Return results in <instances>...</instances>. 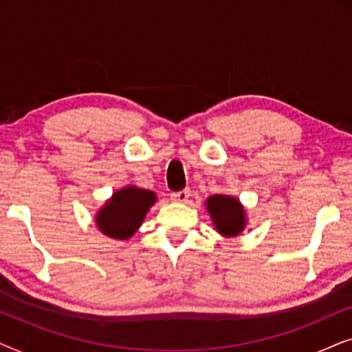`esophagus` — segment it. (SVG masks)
Listing matches in <instances>:
<instances>
[{
	"mask_svg": "<svg viewBox=\"0 0 352 352\" xmlns=\"http://www.w3.org/2000/svg\"><path fill=\"white\" fill-rule=\"evenodd\" d=\"M189 197H190V190L184 189L181 192H175V194H171V200L176 201V204H187Z\"/></svg>",
	"mask_w": 352,
	"mask_h": 352,
	"instance_id": "34e87169",
	"label": "esophagus"
}]
</instances>
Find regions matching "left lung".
Instances as JSON below:
<instances>
[{"label":"left lung","instance_id":"left-lung-1","mask_svg":"<svg viewBox=\"0 0 352 352\" xmlns=\"http://www.w3.org/2000/svg\"><path fill=\"white\" fill-rule=\"evenodd\" d=\"M205 206L216 232L223 237H237L247 228V210L237 197L226 194L210 195Z\"/></svg>","mask_w":352,"mask_h":352}]
</instances>
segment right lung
Returning <instances> with one entry per match:
<instances>
[{
	"label": "right lung",
	"mask_w": 352,
	"mask_h": 352,
	"mask_svg": "<svg viewBox=\"0 0 352 352\" xmlns=\"http://www.w3.org/2000/svg\"><path fill=\"white\" fill-rule=\"evenodd\" d=\"M155 201V192L131 184L124 186L115 190L98 210L94 216L96 228L113 240L131 239Z\"/></svg>",
	"instance_id": "obj_1"
}]
</instances>
